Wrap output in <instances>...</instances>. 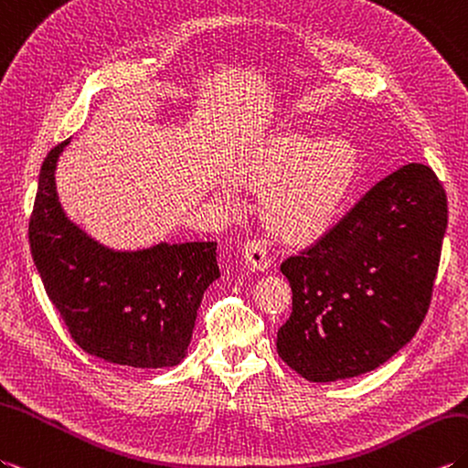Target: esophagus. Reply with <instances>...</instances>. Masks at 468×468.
<instances>
[{
	"label": "esophagus",
	"mask_w": 468,
	"mask_h": 468,
	"mask_svg": "<svg viewBox=\"0 0 468 468\" xmlns=\"http://www.w3.org/2000/svg\"><path fill=\"white\" fill-rule=\"evenodd\" d=\"M243 259L251 271H265L271 267L269 249L261 239H249L243 245Z\"/></svg>",
	"instance_id": "obj_1"
}]
</instances>
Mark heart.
<instances>
[{
	"instance_id": "heart-1",
	"label": "heart",
	"mask_w": 468,
	"mask_h": 468,
	"mask_svg": "<svg viewBox=\"0 0 468 468\" xmlns=\"http://www.w3.org/2000/svg\"><path fill=\"white\" fill-rule=\"evenodd\" d=\"M358 157L345 139L287 132L261 145L241 169V179L267 189L263 217L287 241L309 243L339 219L356 177Z\"/></svg>"
}]
</instances>
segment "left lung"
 <instances>
[{
    "label": "left lung",
    "mask_w": 468,
    "mask_h": 468,
    "mask_svg": "<svg viewBox=\"0 0 468 468\" xmlns=\"http://www.w3.org/2000/svg\"><path fill=\"white\" fill-rule=\"evenodd\" d=\"M437 173L409 163L378 181L317 243L281 263L292 291L279 356L313 383L373 371L415 336L447 231Z\"/></svg>",
    "instance_id": "1"
}]
</instances>
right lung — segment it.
Here are the masks:
<instances>
[{"mask_svg":"<svg viewBox=\"0 0 468 468\" xmlns=\"http://www.w3.org/2000/svg\"><path fill=\"white\" fill-rule=\"evenodd\" d=\"M61 141L43 159L29 217L31 257L71 339L87 355L133 368L181 363L203 292L221 277L217 243L112 251L75 227L58 201Z\"/></svg>","mask_w":468,"mask_h":468,"instance_id":"1","label":"right lung"}]
</instances>
